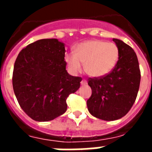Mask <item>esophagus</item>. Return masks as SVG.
<instances>
[{
	"instance_id": "esophagus-1",
	"label": "esophagus",
	"mask_w": 152,
	"mask_h": 152,
	"mask_svg": "<svg viewBox=\"0 0 152 152\" xmlns=\"http://www.w3.org/2000/svg\"><path fill=\"white\" fill-rule=\"evenodd\" d=\"M80 84H81V86H86V85H87V81H86V80H82Z\"/></svg>"
}]
</instances>
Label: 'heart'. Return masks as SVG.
Returning <instances> with one entry per match:
<instances>
[{"label": "heart", "instance_id": "obj_1", "mask_svg": "<svg viewBox=\"0 0 152 152\" xmlns=\"http://www.w3.org/2000/svg\"><path fill=\"white\" fill-rule=\"evenodd\" d=\"M119 50L116 45L103 40H89L76 45L74 53L65 57L67 67L76 75L84 64L86 73L92 78H101L112 72L117 63Z\"/></svg>", "mask_w": 152, "mask_h": 152}]
</instances>
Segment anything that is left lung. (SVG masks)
<instances>
[{"instance_id":"1","label":"left lung","mask_w":152,"mask_h":152,"mask_svg":"<svg viewBox=\"0 0 152 152\" xmlns=\"http://www.w3.org/2000/svg\"><path fill=\"white\" fill-rule=\"evenodd\" d=\"M119 50V60L108 75L89 79L92 89L87 107L94 117L107 121L119 120L127 114L137 98L141 74L137 55L129 45L113 38Z\"/></svg>"}]
</instances>
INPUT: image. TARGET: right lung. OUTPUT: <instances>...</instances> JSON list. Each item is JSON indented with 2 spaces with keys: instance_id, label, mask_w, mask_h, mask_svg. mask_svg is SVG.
<instances>
[{
  "instance_id": "add662e5",
  "label": "right lung",
  "mask_w": 152,
  "mask_h": 152,
  "mask_svg": "<svg viewBox=\"0 0 152 152\" xmlns=\"http://www.w3.org/2000/svg\"><path fill=\"white\" fill-rule=\"evenodd\" d=\"M65 44L38 40L21 50L14 66L13 89L21 108L39 122L52 121L66 111V99L78 90L81 78L66 70Z\"/></svg>"
}]
</instances>
